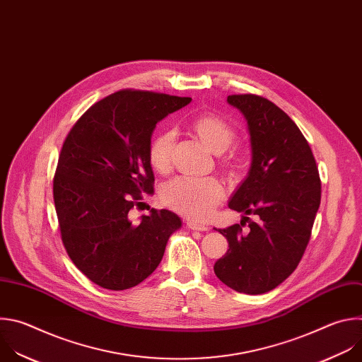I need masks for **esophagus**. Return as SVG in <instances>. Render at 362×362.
Returning <instances> with one entry per match:
<instances>
[{"label":"esophagus","mask_w":362,"mask_h":362,"mask_svg":"<svg viewBox=\"0 0 362 362\" xmlns=\"http://www.w3.org/2000/svg\"><path fill=\"white\" fill-rule=\"evenodd\" d=\"M187 227L192 231H206L208 227L204 226V224H199V223H195V221H187Z\"/></svg>","instance_id":"1"}]
</instances>
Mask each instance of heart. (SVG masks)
I'll use <instances>...</instances> for the list:
<instances>
[{"instance_id": "heart-1", "label": "heart", "mask_w": 362, "mask_h": 362, "mask_svg": "<svg viewBox=\"0 0 362 362\" xmlns=\"http://www.w3.org/2000/svg\"><path fill=\"white\" fill-rule=\"evenodd\" d=\"M189 129L214 154L226 153L235 139L234 127L215 114H199L189 121ZM174 134L163 131L153 136L148 147V161L154 171L167 174L171 170V151ZM223 167L233 171L237 161L233 156L221 161ZM226 195L223 184L215 178L191 180L175 178L161 189V201L168 208L194 220L208 216L214 206L218 205Z\"/></svg>"}]
</instances>
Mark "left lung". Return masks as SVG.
<instances>
[{"instance_id": "1", "label": "left lung", "mask_w": 362, "mask_h": 362, "mask_svg": "<svg viewBox=\"0 0 362 362\" xmlns=\"http://www.w3.org/2000/svg\"><path fill=\"white\" fill-rule=\"evenodd\" d=\"M227 103L247 119L252 161L228 202L244 216L241 224L218 230L228 251L214 272L233 290L257 296L274 290L298 267L320 208L321 180L310 144L279 107L254 94L228 95Z\"/></svg>"}]
</instances>
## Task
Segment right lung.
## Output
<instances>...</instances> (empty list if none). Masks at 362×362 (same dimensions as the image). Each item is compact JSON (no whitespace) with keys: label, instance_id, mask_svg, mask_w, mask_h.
<instances>
[{"label":"right lung","instance_id":"1","mask_svg":"<svg viewBox=\"0 0 362 362\" xmlns=\"http://www.w3.org/2000/svg\"><path fill=\"white\" fill-rule=\"evenodd\" d=\"M189 103L121 90L90 107L62 144L52 185L61 238L71 261L105 290H128L150 276L181 227L168 209L153 208L138 224L128 212L154 192L148 147L157 122Z\"/></svg>","mask_w":362,"mask_h":362}]
</instances>
